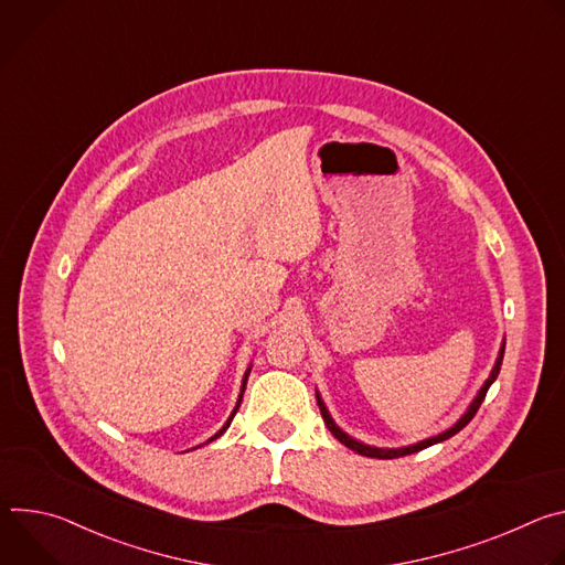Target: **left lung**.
Returning <instances> with one entry per match:
<instances>
[{
    "label": "left lung",
    "mask_w": 565,
    "mask_h": 565,
    "mask_svg": "<svg viewBox=\"0 0 565 565\" xmlns=\"http://www.w3.org/2000/svg\"><path fill=\"white\" fill-rule=\"evenodd\" d=\"M503 353H505V344L501 347V353H499V358H497V364H494V369H492L490 377L486 380V384H482V388H480V391H478V395L473 397V402L469 405L467 414H465V416H462V418H460L451 429H447V431H443V434H438V436H434V438H429V440H423V443H418V445H412V447H402V449H377V447L362 445V443L353 440L351 436H347V434H344V431L333 423V418L329 416V412H327V407H324V402H321V397H319V395H317V405H319L321 418H324V423H327V427L331 429V434H333L342 445H347L349 449H353V451H358V454H362V456H369V458H380V460L399 458V456H409V454H416V451H420V449H425V447H431V445H436V443H443V440H447V438L456 436L465 425H469V420L476 416L478 407L482 405V399H486L488 388H490V386H492V382L499 377V371H501V364H503Z\"/></svg>",
    "instance_id": "left-lung-1"
}]
</instances>
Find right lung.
<instances>
[{
  "mask_svg": "<svg viewBox=\"0 0 565 565\" xmlns=\"http://www.w3.org/2000/svg\"><path fill=\"white\" fill-rule=\"evenodd\" d=\"M248 375H250V369H248V371H246V375H244V384H241V395H238V402H236V407H234V412H232V416H230V418H227V423H225V425H223V429H221V431H218V434H214V436H212V438H210V440H207V443H212V440H214V438H218V436H221V434H223V431H225V429H227V427H230V423H232V418H234V414H236V409H238V405H241V397H244V391H246V382H248Z\"/></svg>",
  "mask_w": 565,
  "mask_h": 565,
  "instance_id": "right-lung-1",
  "label": "right lung"
}]
</instances>
